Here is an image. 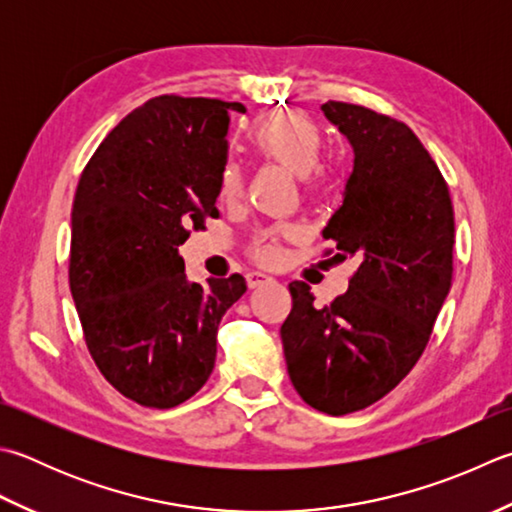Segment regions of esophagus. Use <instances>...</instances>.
I'll return each mask as SVG.
<instances>
[{"mask_svg":"<svg viewBox=\"0 0 512 512\" xmlns=\"http://www.w3.org/2000/svg\"><path fill=\"white\" fill-rule=\"evenodd\" d=\"M246 282H248V288H259L268 282H273V277H268L264 273H259V270H255V273L246 275Z\"/></svg>","mask_w":512,"mask_h":512,"instance_id":"1","label":"esophagus"}]
</instances>
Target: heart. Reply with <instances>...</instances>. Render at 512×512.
Returning <instances> with one entry per match:
<instances>
[{
	"mask_svg": "<svg viewBox=\"0 0 512 512\" xmlns=\"http://www.w3.org/2000/svg\"><path fill=\"white\" fill-rule=\"evenodd\" d=\"M248 142L255 155L266 162L288 168L297 177H308L322 155V130L317 122L299 110H277L257 119L248 130ZM244 175L237 164H226L219 177V197L233 202L242 195ZM250 253L262 264H275L282 255L279 233H266L257 239Z\"/></svg>",
	"mask_w": 512,
	"mask_h": 512,
	"instance_id": "1",
	"label": "heart"
}]
</instances>
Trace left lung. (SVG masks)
Instances as JSON below:
<instances>
[{
    "label": "left lung",
    "instance_id": "obj_1",
    "mask_svg": "<svg viewBox=\"0 0 512 512\" xmlns=\"http://www.w3.org/2000/svg\"><path fill=\"white\" fill-rule=\"evenodd\" d=\"M322 110L355 153L322 235L335 242L333 262L355 259L357 270L324 308L308 284H290L279 333L299 397L337 417L375 404L422 357L453 282L455 217L442 173L406 124L346 102Z\"/></svg>",
    "mask_w": 512,
    "mask_h": 512
}]
</instances>
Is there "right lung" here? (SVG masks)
<instances>
[{
	"label": "right lung",
	"mask_w": 512,
	"mask_h": 512,
	"mask_svg": "<svg viewBox=\"0 0 512 512\" xmlns=\"http://www.w3.org/2000/svg\"><path fill=\"white\" fill-rule=\"evenodd\" d=\"M228 110L206 97L148 99L119 122L79 177L70 215V293L102 375L124 397L173 408L215 368L217 326L242 275L188 282L179 246L217 217Z\"/></svg>",
	"instance_id": "1"
}]
</instances>
